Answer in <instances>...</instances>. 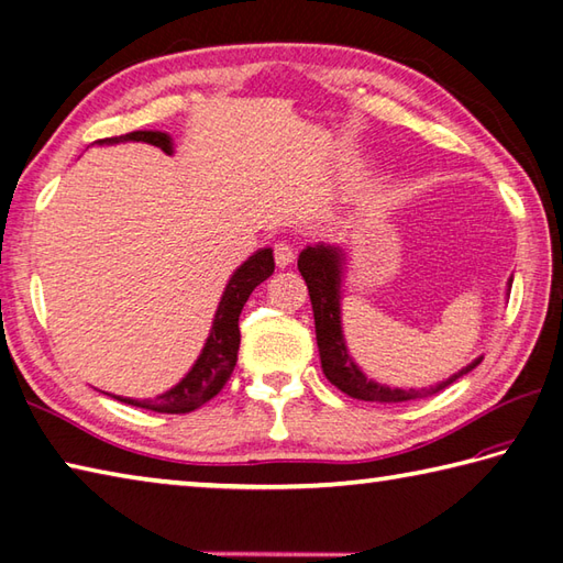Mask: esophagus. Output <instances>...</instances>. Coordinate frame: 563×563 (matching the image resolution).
Segmentation results:
<instances>
[{
	"label": "esophagus",
	"instance_id": "1",
	"mask_svg": "<svg viewBox=\"0 0 563 563\" xmlns=\"http://www.w3.org/2000/svg\"><path fill=\"white\" fill-rule=\"evenodd\" d=\"M273 256H275V263H278V268H285V266H290V263L295 261L297 251H295V246L290 242H278V244L273 246Z\"/></svg>",
	"mask_w": 563,
	"mask_h": 563
}]
</instances>
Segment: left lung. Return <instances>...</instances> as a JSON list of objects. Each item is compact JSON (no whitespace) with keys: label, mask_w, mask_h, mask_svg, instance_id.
<instances>
[{"label":"left lung","mask_w":563,"mask_h":563,"mask_svg":"<svg viewBox=\"0 0 563 563\" xmlns=\"http://www.w3.org/2000/svg\"><path fill=\"white\" fill-rule=\"evenodd\" d=\"M297 268H300L302 278L307 283L309 300H312L314 309V329H317V345L321 355V369H324L327 379L331 385H336L343 394H349L353 399L363 401H379V404H399L428 397V394H438L445 387H450L454 379L470 373L482 363V357H476L474 363L462 367L457 375L440 382V385L430 389H391L377 382L367 379L361 369L351 361L349 351H345V341L341 333V254L331 246H307L300 258H297ZM512 285V278L508 288Z\"/></svg>","instance_id":"obj_1"}]
</instances>
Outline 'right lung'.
<instances>
[{
    "label": "right lung",
    "instance_id": "add662e5",
    "mask_svg": "<svg viewBox=\"0 0 563 563\" xmlns=\"http://www.w3.org/2000/svg\"><path fill=\"white\" fill-rule=\"evenodd\" d=\"M118 140L150 142V145L159 147L162 152H172L169 135L152 133V130H135V133H128L121 137H106L101 142H118ZM273 271H275V261H273L271 249L256 251V254L251 256L242 268H236L232 280L227 283L224 288L206 349H202L194 369H190V373L178 382L174 389L159 394L157 399H142V401L121 399V397L118 399L140 406V409L157 411V413H188V411L200 409L206 401H210L234 373L239 341H242V336H239V314H242L249 295L254 292L256 285H261L268 275H273Z\"/></svg>",
    "mask_w": 563,
    "mask_h": 563
}]
</instances>
